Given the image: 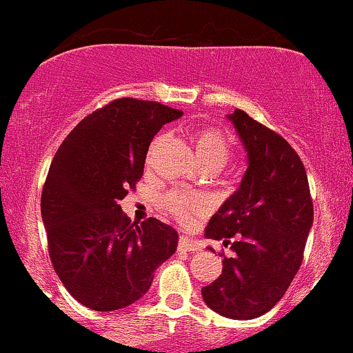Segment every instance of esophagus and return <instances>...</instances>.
Returning a JSON list of instances; mask_svg holds the SVG:
<instances>
[{"instance_id":"34e87169","label":"esophagus","mask_w":353,"mask_h":353,"mask_svg":"<svg viewBox=\"0 0 353 353\" xmlns=\"http://www.w3.org/2000/svg\"><path fill=\"white\" fill-rule=\"evenodd\" d=\"M177 245H179V249L184 250V252H197V250L201 249V245L197 244L196 241H192V239L184 237V236L179 239V244Z\"/></svg>"}]
</instances>
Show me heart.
I'll use <instances>...</instances> for the list:
<instances>
[{"label": "heart", "mask_w": 353, "mask_h": 353, "mask_svg": "<svg viewBox=\"0 0 353 353\" xmlns=\"http://www.w3.org/2000/svg\"><path fill=\"white\" fill-rule=\"evenodd\" d=\"M164 143L165 134L154 137L148 149V163H151L154 154L159 151ZM194 143H196L197 157L202 165L214 169V171H219L222 165L228 164L230 154H232V141L228 132L219 128H201L194 134ZM164 208L177 221L188 222L192 216L201 214L205 209V204L199 197L181 192V190H172L164 197Z\"/></svg>", "instance_id": "1"}]
</instances>
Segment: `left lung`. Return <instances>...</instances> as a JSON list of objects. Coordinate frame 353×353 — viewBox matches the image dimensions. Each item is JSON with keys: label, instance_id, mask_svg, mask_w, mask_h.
Segmentation results:
<instances>
[{"label": "left lung", "instance_id": "8db88e82", "mask_svg": "<svg viewBox=\"0 0 353 353\" xmlns=\"http://www.w3.org/2000/svg\"><path fill=\"white\" fill-rule=\"evenodd\" d=\"M229 117L245 145L249 168L205 229V237L230 245L234 254L224 257L222 274L201 292L217 314L249 320L272 309L301 269L314 202L292 145L242 109Z\"/></svg>", "mask_w": 353, "mask_h": 353}]
</instances>
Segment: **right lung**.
<instances>
[{
    "instance_id": "add662e5",
    "label": "right lung",
    "mask_w": 353,
    "mask_h": 353,
    "mask_svg": "<svg viewBox=\"0 0 353 353\" xmlns=\"http://www.w3.org/2000/svg\"><path fill=\"white\" fill-rule=\"evenodd\" d=\"M181 116L156 101L114 99L76 124L54 154L41 194L48 250L59 281L88 309L139 301L176 252L171 225L131 222L119 202L143 177L152 137Z\"/></svg>"
}]
</instances>
